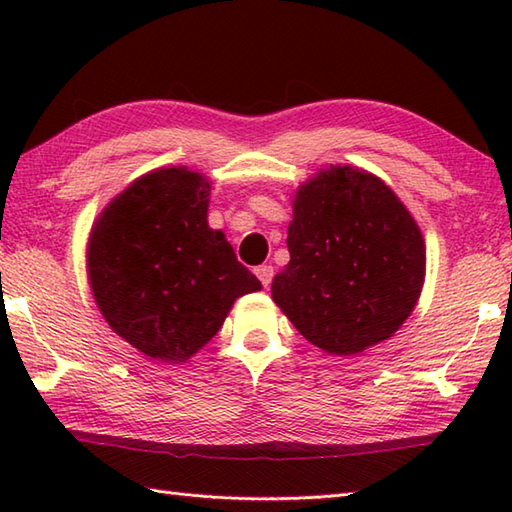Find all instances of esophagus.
<instances>
[{"label":"esophagus","instance_id":"34e87169","mask_svg":"<svg viewBox=\"0 0 512 512\" xmlns=\"http://www.w3.org/2000/svg\"><path fill=\"white\" fill-rule=\"evenodd\" d=\"M255 275L259 277V281H262L264 288H268V286H270V281H273L275 268H273V266H268V264H262V266H257V268H255Z\"/></svg>","mask_w":512,"mask_h":512}]
</instances>
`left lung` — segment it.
Returning <instances> with one entry per match:
<instances>
[{"label":"left lung","instance_id":"obj_1","mask_svg":"<svg viewBox=\"0 0 512 512\" xmlns=\"http://www.w3.org/2000/svg\"><path fill=\"white\" fill-rule=\"evenodd\" d=\"M288 266L273 301L306 339L334 356L394 336L424 284V239L407 206L374 173L330 167L292 200Z\"/></svg>","mask_w":512,"mask_h":512}]
</instances>
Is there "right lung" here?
<instances>
[{"mask_svg":"<svg viewBox=\"0 0 512 512\" xmlns=\"http://www.w3.org/2000/svg\"><path fill=\"white\" fill-rule=\"evenodd\" d=\"M211 182L187 167L145 173L94 222L92 295L110 328L162 363H184L222 328L237 297L262 290L206 222Z\"/></svg>","mask_w":512,"mask_h":512,"instance_id":"obj_1","label":"right lung"}]
</instances>
